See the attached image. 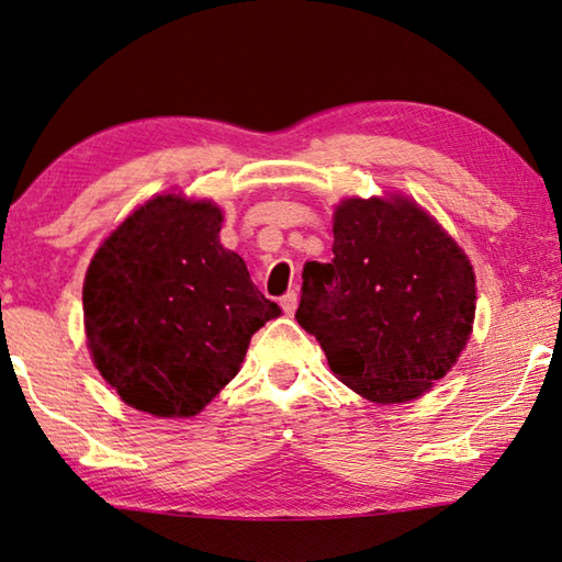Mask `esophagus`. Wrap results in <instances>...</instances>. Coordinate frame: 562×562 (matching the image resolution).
<instances>
[{
  "instance_id": "1",
  "label": "esophagus",
  "mask_w": 562,
  "mask_h": 562,
  "mask_svg": "<svg viewBox=\"0 0 562 562\" xmlns=\"http://www.w3.org/2000/svg\"><path fill=\"white\" fill-rule=\"evenodd\" d=\"M281 308H283V313H286V316H293V313H296V308H299V293L289 291L286 296L281 299Z\"/></svg>"
}]
</instances>
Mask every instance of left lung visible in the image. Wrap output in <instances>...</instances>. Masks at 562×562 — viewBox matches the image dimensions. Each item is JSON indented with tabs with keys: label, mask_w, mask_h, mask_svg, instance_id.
Wrapping results in <instances>:
<instances>
[{
	"label": "left lung",
	"mask_w": 562,
	"mask_h": 562,
	"mask_svg": "<svg viewBox=\"0 0 562 562\" xmlns=\"http://www.w3.org/2000/svg\"><path fill=\"white\" fill-rule=\"evenodd\" d=\"M333 261L303 269L299 326L342 385L375 405L425 395L457 366L476 318L467 251L402 192L346 196L333 212Z\"/></svg>",
	"instance_id": "left-lung-1"
}]
</instances>
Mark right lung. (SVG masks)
Wrapping results in <instances>:
<instances>
[{"label":"right lung","mask_w":562,"mask_h":562,"mask_svg":"<svg viewBox=\"0 0 562 562\" xmlns=\"http://www.w3.org/2000/svg\"><path fill=\"white\" fill-rule=\"evenodd\" d=\"M212 200L162 192L105 236L83 281L86 346L125 405L190 419L236 378L281 308L224 249Z\"/></svg>","instance_id":"add662e5"}]
</instances>
